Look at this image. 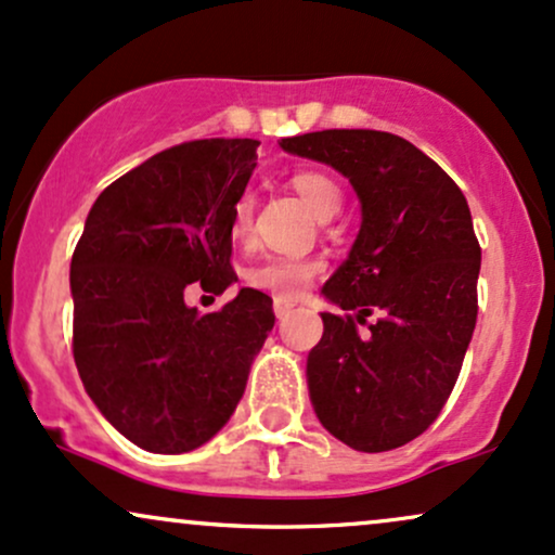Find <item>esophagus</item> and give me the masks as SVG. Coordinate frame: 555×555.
Returning <instances> with one entry per match:
<instances>
[{"label":"esophagus","mask_w":555,"mask_h":555,"mask_svg":"<svg viewBox=\"0 0 555 555\" xmlns=\"http://www.w3.org/2000/svg\"><path fill=\"white\" fill-rule=\"evenodd\" d=\"M272 309H275V317L278 319H285L293 311V301H288V298H275Z\"/></svg>","instance_id":"obj_1"}]
</instances>
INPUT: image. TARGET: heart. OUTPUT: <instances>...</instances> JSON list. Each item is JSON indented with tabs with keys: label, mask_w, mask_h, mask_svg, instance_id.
I'll return each mask as SVG.
<instances>
[{
	"label": "heart",
	"mask_w": 555,
	"mask_h": 555,
	"mask_svg": "<svg viewBox=\"0 0 555 555\" xmlns=\"http://www.w3.org/2000/svg\"><path fill=\"white\" fill-rule=\"evenodd\" d=\"M293 189L301 194L306 205L314 210L317 218H332L343 207V189L332 179L330 173L319 171V168H304L296 171L291 179ZM254 215V197L251 194H241L233 202L231 210V233L233 238H244L251 228ZM322 272V262L309 257H288V254H270L254 262L246 270V283L249 288L272 293L278 298H296L314 283V278Z\"/></svg>",
	"instance_id": "obj_1"
}]
</instances>
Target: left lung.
I'll return each mask as SVG.
<instances>
[{
	"label": "left lung",
	"mask_w": 555,
	"mask_h": 555,
	"mask_svg": "<svg viewBox=\"0 0 555 555\" xmlns=\"http://www.w3.org/2000/svg\"><path fill=\"white\" fill-rule=\"evenodd\" d=\"M280 147L348 176L363 210L350 257L322 288L343 311L322 314L306 363L319 421L358 452L408 444L447 405L478 319L480 244L465 194L389 132L324 129Z\"/></svg>",
	"instance_id": "1"
}]
</instances>
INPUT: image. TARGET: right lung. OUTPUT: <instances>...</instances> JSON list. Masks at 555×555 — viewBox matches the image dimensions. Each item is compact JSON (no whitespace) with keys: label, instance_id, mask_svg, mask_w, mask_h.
I'll return each instance as SVG.
<instances>
[{"label":"right lung","instance_id":"add662e5","mask_svg":"<svg viewBox=\"0 0 555 555\" xmlns=\"http://www.w3.org/2000/svg\"><path fill=\"white\" fill-rule=\"evenodd\" d=\"M257 140L173 145L108 184L72 254V356L116 431L155 454L210 441L236 410L272 324V298L241 288L197 314L186 285L225 291L231 210L257 166Z\"/></svg>","mask_w":555,"mask_h":555}]
</instances>
